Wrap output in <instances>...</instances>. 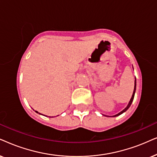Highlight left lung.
Segmentation results:
<instances>
[{
    "label": "left lung",
    "instance_id": "obj_1",
    "mask_svg": "<svg viewBox=\"0 0 157 157\" xmlns=\"http://www.w3.org/2000/svg\"><path fill=\"white\" fill-rule=\"evenodd\" d=\"M136 79H135V85H134V90H133V93L132 97H131V100H130V102H129L128 105H127V107H126V108H125V109H124V110H122V111H121V112H120V113H118V114L115 115V116H113V117L118 116H119V115L122 114V113H124L125 111H126V110L128 109V108H129V107H130V106H131V103H132V102H133V98H134V95H135V92H136Z\"/></svg>",
    "mask_w": 157,
    "mask_h": 157
}]
</instances>
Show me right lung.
I'll list each match as a JSON object with an SVG mask.
<instances>
[{
	"mask_svg": "<svg viewBox=\"0 0 157 157\" xmlns=\"http://www.w3.org/2000/svg\"><path fill=\"white\" fill-rule=\"evenodd\" d=\"M36 113H38V112H37V111H36ZM39 114H40V113H39Z\"/></svg>",
	"mask_w": 157,
	"mask_h": 157,
	"instance_id": "obj_1",
	"label": "right lung"
}]
</instances>
